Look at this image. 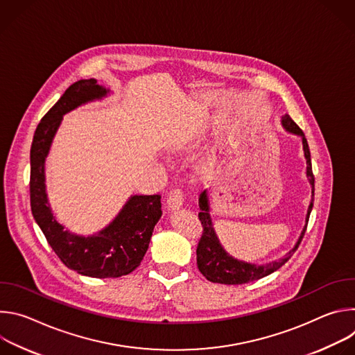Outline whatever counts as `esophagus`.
<instances>
[{
  "mask_svg": "<svg viewBox=\"0 0 355 355\" xmlns=\"http://www.w3.org/2000/svg\"><path fill=\"white\" fill-rule=\"evenodd\" d=\"M182 202H184V192L180 189V188H175L170 192L168 198H167V204H168V208L171 211H175V209H180L182 207Z\"/></svg>",
  "mask_w": 355,
  "mask_h": 355,
  "instance_id": "1",
  "label": "esophagus"
}]
</instances>
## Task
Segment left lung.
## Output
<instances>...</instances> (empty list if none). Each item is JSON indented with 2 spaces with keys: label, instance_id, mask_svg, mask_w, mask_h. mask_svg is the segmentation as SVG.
<instances>
[{
  "label": "left lung",
  "instance_id": "1",
  "mask_svg": "<svg viewBox=\"0 0 355 355\" xmlns=\"http://www.w3.org/2000/svg\"><path fill=\"white\" fill-rule=\"evenodd\" d=\"M282 126L293 133L302 137V144H303V151H305V159H306V175L309 178V182L312 185V200L308 209L306 215V223L305 227H303L295 247L289 250V252L275 261H271L268 264L257 266V264H250L244 261H239L229 256L219 243V239L215 233L212 219H211V207H209V198H208V191H204L199 195V209L200 212L198 214V218L200 220L202 227H204V232H202V236L199 239L198 247H196V264L199 271L202 272L208 281L216 282V284H225V285H240L245 284L250 281H256L260 278H264L278 268H281L291 257L293 252L297 250L303 236H305L309 216L313 208V196H315V177L312 171V160H311V151H309V144L308 140L303 135L302 129L291 119L289 115L282 116Z\"/></svg>",
  "mask_w": 355,
  "mask_h": 355
}]
</instances>
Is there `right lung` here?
<instances>
[{
    "instance_id": "right-lung-1",
    "label": "right lung",
    "mask_w": 355,
    "mask_h": 355,
    "mask_svg": "<svg viewBox=\"0 0 355 355\" xmlns=\"http://www.w3.org/2000/svg\"><path fill=\"white\" fill-rule=\"evenodd\" d=\"M108 92L110 89L96 84L94 78L71 84L39 122L31 147L32 215L62 263L92 278H118L136 270L162 218L160 195H133L110 226L98 234L83 237L64 230L47 204L44 160L63 115L89 101L101 99Z\"/></svg>"
}]
</instances>
